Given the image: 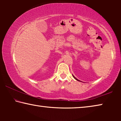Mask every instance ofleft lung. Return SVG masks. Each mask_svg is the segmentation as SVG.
Returning a JSON list of instances; mask_svg holds the SVG:
<instances>
[{
	"label": "left lung",
	"mask_w": 121,
	"mask_h": 121,
	"mask_svg": "<svg viewBox=\"0 0 121 121\" xmlns=\"http://www.w3.org/2000/svg\"><path fill=\"white\" fill-rule=\"evenodd\" d=\"M73 78H74L76 79V80H77V81H79L78 79H77L76 78V77H75L74 76H73Z\"/></svg>",
	"instance_id": "obj_1"
}]
</instances>
